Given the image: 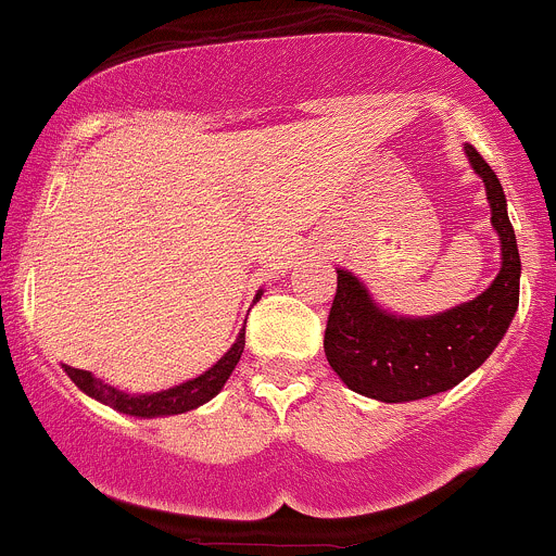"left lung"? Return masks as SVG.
I'll return each instance as SVG.
<instances>
[{
    "label": "left lung",
    "instance_id": "left-lung-1",
    "mask_svg": "<svg viewBox=\"0 0 556 556\" xmlns=\"http://www.w3.org/2000/svg\"><path fill=\"white\" fill-rule=\"evenodd\" d=\"M464 150L485 184L491 225L502 243V268L489 288L447 313L401 318L378 307L354 274L337 271L326 359L345 387L372 401L408 403L453 389L494 354L518 309L521 257L505 191L482 155L471 144Z\"/></svg>",
    "mask_w": 556,
    "mask_h": 556
}]
</instances>
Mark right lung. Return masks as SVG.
<instances>
[{
    "label": "right lung",
    "mask_w": 556,
    "mask_h": 556,
    "mask_svg": "<svg viewBox=\"0 0 556 556\" xmlns=\"http://www.w3.org/2000/svg\"><path fill=\"white\" fill-rule=\"evenodd\" d=\"M261 299V293H257ZM247 326L238 331L236 342H232V349L216 362L214 367H207L202 376L191 378V381L178 383V387L161 389V392H150V395H128V392H121L112 383H103L101 378L92 376L90 370H79V367H67L65 372L71 376V381L85 392V395L96 397L98 403L103 406L114 408V412L128 414V417H142V419H153V417H169V414H186L191 408L202 406L211 397H216L222 392V387L227 383L230 372L236 370L238 359L243 354V342H247Z\"/></svg>",
    "instance_id": "obj_1"
}]
</instances>
